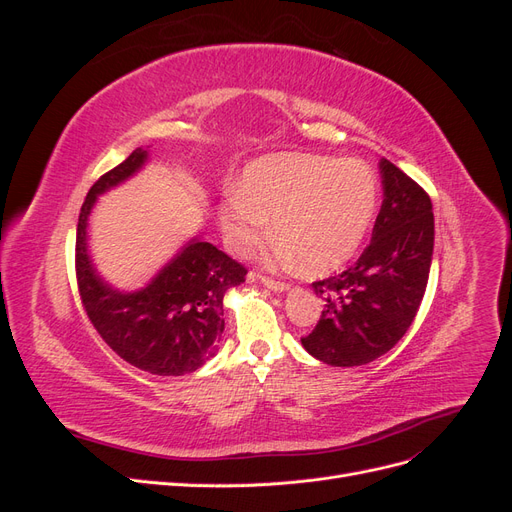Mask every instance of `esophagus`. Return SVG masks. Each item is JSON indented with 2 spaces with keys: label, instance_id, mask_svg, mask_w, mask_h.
<instances>
[{
  "label": "esophagus",
  "instance_id": "34e87169",
  "mask_svg": "<svg viewBox=\"0 0 512 512\" xmlns=\"http://www.w3.org/2000/svg\"><path fill=\"white\" fill-rule=\"evenodd\" d=\"M250 280L254 282V280H260L262 284H265L269 290H273V292H284V290H288L290 286L286 284V282H277V280H271V277H265V275H250Z\"/></svg>",
  "mask_w": 512,
  "mask_h": 512
}]
</instances>
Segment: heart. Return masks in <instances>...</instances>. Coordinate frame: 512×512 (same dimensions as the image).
<instances>
[{
    "instance_id": "heart-1",
    "label": "heart",
    "mask_w": 512,
    "mask_h": 512,
    "mask_svg": "<svg viewBox=\"0 0 512 512\" xmlns=\"http://www.w3.org/2000/svg\"><path fill=\"white\" fill-rule=\"evenodd\" d=\"M378 209V179L363 160H335L316 153H273L247 164L239 192L220 205L226 245L250 256L269 235L271 260L309 273H327L359 250Z\"/></svg>"
}]
</instances>
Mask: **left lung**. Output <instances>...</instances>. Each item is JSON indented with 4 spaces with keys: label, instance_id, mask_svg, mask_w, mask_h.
Here are the masks:
<instances>
[{
    "label": "left lung",
    "instance_id": "left-lung-1",
    "mask_svg": "<svg viewBox=\"0 0 512 512\" xmlns=\"http://www.w3.org/2000/svg\"><path fill=\"white\" fill-rule=\"evenodd\" d=\"M380 175L384 200L371 243L348 271L312 284L327 305L301 344L333 367L365 365L389 352L410 329L429 280L431 198L384 158Z\"/></svg>",
    "mask_w": 512,
    "mask_h": 512
}]
</instances>
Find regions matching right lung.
Listing matches in <instances>:
<instances>
[{
	"mask_svg": "<svg viewBox=\"0 0 512 512\" xmlns=\"http://www.w3.org/2000/svg\"><path fill=\"white\" fill-rule=\"evenodd\" d=\"M149 160L138 147L102 175L85 198L76 226V282L85 312L123 361L156 376H183L203 367L224 333V294L245 282V267L209 241L194 237L134 292L106 284L87 245L89 215L100 194L136 175Z\"/></svg>",
	"mask_w": 512,
	"mask_h": 512,
	"instance_id": "1",
	"label": "right lung"
}]
</instances>
